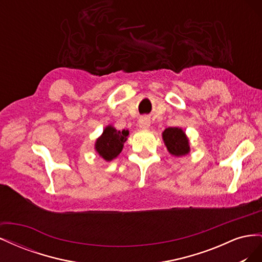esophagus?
I'll return each mask as SVG.
<instances>
[{
    "instance_id": "1",
    "label": "esophagus",
    "mask_w": 262,
    "mask_h": 262,
    "mask_svg": "<svg viewBox=\"0 0 262 262\" xmlns=\"http://www.w3.org/2000/svg\"><path fill=\"white\" fill-rule=\"evenodd\" d=\"M150 124V119L146 116H142L139 119V125L141 129H147Z\"/></svg>"
}]
</instances>
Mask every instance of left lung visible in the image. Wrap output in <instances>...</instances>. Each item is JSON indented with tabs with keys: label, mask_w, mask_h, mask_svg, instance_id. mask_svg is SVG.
<instances>
[{
	"label": "left lung",
	"mask_w": 262,
	"mask_h": 262,
	"mask_svg": "<svg viewBox=\"0 0 262 262\" xmlns=\"http://www.w3.org/2000/svg\"><path fill=\"white\" fill-rule=\"evenodd\" d=\"M163 139L170 154L181 156L189 153L188 139L181 129L167 128L163 132Z\"/></svg>",
	"instance_id": "obj_1"
}]
</instances>
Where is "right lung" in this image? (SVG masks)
I'll list each match as a JSON object with an SVG mask.
<instances>
[{
    "label": "right lung",
    "instance_id": "1",
    "mask_svg": "<svg viewBox=\"0 0 262 262\" xmlns=\"http://www.w3.org/2000/svg\"><path fill=\"white\" fill-rule=\"evenodd\" d=\"M128 136L129 131H118L112 125H109L102 132L101 137L97 139L95 148L104 160L112 161L120 154Z\"/></svg>",
    "mask_w": 262,
    "mask_h": 262
}]
</instances>
